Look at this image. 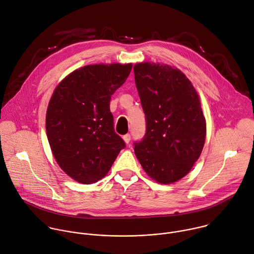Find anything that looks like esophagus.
I'll return each instance as SVG.
<instances>
[{
  "mask_svg": "<svg viewBox=\"0 0 254 254\" xmlns=\"http://www.w3.org/2000/svg\"><path fill=\"white\" fill-rule=\"evenodd\" d=\"M123 138H124L125 142L128 144V143H129V141H130V134H128V133H127V134L124 135V136H123Z\"/></svg>",
  "mask_w": 254,
  "mask_h": 254,
  "instance_id": "obj_1",
  "label": "esophagus"
}]
</instances>
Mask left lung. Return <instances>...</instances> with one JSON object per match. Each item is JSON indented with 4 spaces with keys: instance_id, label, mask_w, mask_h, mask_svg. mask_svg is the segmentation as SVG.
Listing matches in <instances>:
<instances>
[{
    "instance_id": "8db88e82",
    "label": "left lung",
    "mask_w": 254,
    "mask_h": 254,
    "mask_svg": "<svg viewBox=\"0 0 254 254\" xmlns=\"http://www.w3.org/2000/svg\"><path fill=\"white\" fill-rule=\"evenodd\" d=\"M146 130L134 141L144 171L161 184L183 178L198 160L206 137L199 96L178 69L155 63L133 66Z\"/></svg>"
}]
</instances>
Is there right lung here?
Listing matches in <instances>:
<instances>
[{
    "mask_svg": "<svg viewBox=\"0 0 254 254\" xmlns=\"http://www.w3.org/2000/svg\"><path fill=\"white\" fill-rule=\"evenodd\" d=\"M131 68L117 63L84 66L53 92L46 113L47 138L61 169L79 183L102 179L126 147L115 131L110 102Z\"/></svg>",
    "mask_w": 254,
    "mask_h": 254,
    "instance_id": "1",
    "label": "right lung"
}]
</instances>
